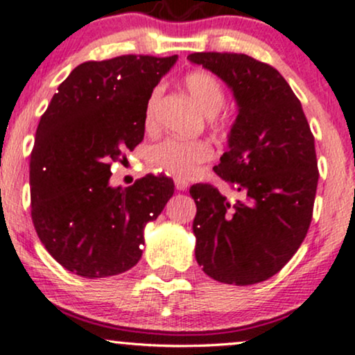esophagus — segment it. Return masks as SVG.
<instances>
[{"label": "esophagus", "mask_w": 355, "mask_h": 355, "mask_svg": "<svg viewBox=\"0 0 355 355\" xmlns=\"http://www.w3.org/2000/svg\"><path fill=\"white\" fill-rule=\"evenodd\" d=\"M175 189L178 191H185L189 189V182L183 180V178H175Z\"/></svg>", "instance_id": "34e87169"}]
</instances>
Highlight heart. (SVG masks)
Listing matches in <instances>:
<instances>
[{
	"label": "heart",
	"instance_id": "b5f03b06",
	"mask_svg": "<svg viewBox=\"0 0 355 355\" xmlns=\"http://www.w3.org/2000/svg\"><path fill=\"white\" fill-rule=\"evenodd\" d=\"M183 85L205 115H217L225 103V93H223L222 85L210 73H189L183 80ZM160 93V87L153 88L148 100H146L145 126L148 130H152L157 123V107ZM211 153H214L211 146L203 140H185V138L168 137L150 148L148 158L160 170L177 175V177H191L198 172L202 164L210 160Z\"/></svg>",
	"mask_w": 355,
	"mask_h": 355
}]
</instances>
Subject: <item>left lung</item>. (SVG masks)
<instances>
[{"instance_id": "left-lung-1", "label": "left lung", "mask_w": 355, "mask_h": 355, "mask_svg": "<svg viewBox=\"0 0 355 355\" xmlns=\"http://www.w3.org/2000/svg\"><path fill=\"white\" fill-rule=\"evenodd\" d=\"M230 88L237 118L215 173L239 195L211 185L190 189L197 205L195 259L222 284L270 279L304 242L315 200V146L302 105L270 64L237 53H191Z\"/></svg>"}]
</instances>
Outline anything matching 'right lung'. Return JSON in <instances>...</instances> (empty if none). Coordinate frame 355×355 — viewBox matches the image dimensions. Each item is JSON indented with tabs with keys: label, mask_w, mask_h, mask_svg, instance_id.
Masks as SVG:
<instances>
[{
	"label": "right lung",
	"mask_w": 355,
	"mask_h": 355,
	"mask_svg": "<svg viewBox=\"0 0 355 355\" xmlns=\"http://www.w3.org/2000/svg\"><path fill=\"white\" fill-rule=\"evenodd\" d=\"M177 60L123 55L81 63L40 120L31 218L44 248L73 274L103 279L137 266L145 225L173 195L165 175L112 187L110 165L144 140L146 100Z\"/></svg>",
	"instance_id": "obj_1"
}]
</instances>
